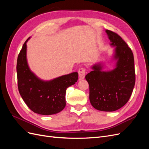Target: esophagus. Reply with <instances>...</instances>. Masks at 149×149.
<instances>
[{"label":"esophagus","mask_w":149,"mask_h":149,"mask_svg":"<svg viewBox=\"0 0 149 149\" xmlns=\"http://www.w3.org/2000/svg\"><path fill=\"white\" fill-rule=\"evenodd\" d=\"M85 73H86V70L84 69V68H83V67L79 68L78 70V74H79V77L80 79L84 78Z\"/></svg>","instance_id":"34e87169"}]
</instances>
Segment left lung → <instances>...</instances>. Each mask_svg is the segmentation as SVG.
<instances>
[{
	"label": "left lung",
	"mask_w": 149,
	"mask_h": 149,
	"mask_svg": "<svg viewBox=\"0 0 149 149\" xmlns=\"http://www.w3.org/2000/svg\"><path fill=\"white\" fill-rule=\"evenodd\" d=\"M106 33L116 47V68L111 71H102L100 65L93 66V71L86 75L89 86V100L95 109L112 112L120 109L127 102L136 82L133 53L123 39L114 31Z\"/></svg>",
	"instance_id": "8db88e82"
}]
</instances>
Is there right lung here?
Returning <instances> with one entry per match:
<instances>
[{
    "label": "right lung",
    "mask_w": 149,
    "mask_h": 149,
    "mask_svg": "<svg viewBox=\"0 0 149 149\" xmlns=\"http://www.w3.org/2000/svg\"><path fill=\"white\" fill-rule=\"evenodd\" d=\"M24 43L17 62L18 88L23 100L33 112L52 115L61 111L66 106V89L75 84L78 73L74 72L50 81H43L31 73L26 58V42Z\"/></svg>",
    "instance_id": "add662e5"
}]
</instances>
